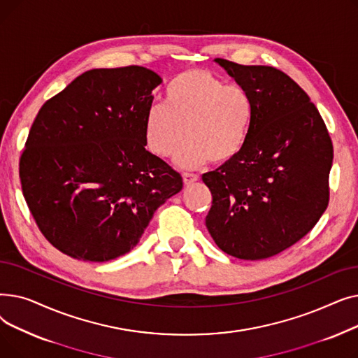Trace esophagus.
<instances>
[{
    "label": "esophagus",
    "instance_id": "esophagus-1",
    "mask_svg": "<svg viewBox=\"0 0 358 358\" xmlns=\"http://www.w3.org/2000/svg\"><path fill=\"white\" fill-rule=\"evenodd\" d=\"M197 180H199V176H196V174H190V173H184L182 174V181H184L185 185H190V184L196 182Z\"/></svg>",
    "mask_w": 358,
    "mask_h": 358
}]
</instances>
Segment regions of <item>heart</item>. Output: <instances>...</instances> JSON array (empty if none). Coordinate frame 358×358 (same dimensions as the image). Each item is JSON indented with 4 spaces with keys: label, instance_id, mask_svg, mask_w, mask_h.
Masks as SVG:
<instances>
[{
    "label": "heart",
    "instance_id": "1",
    "mask_svg": "<svg viewBox=\"0 0 358 358\" xmlns=\"http://www.w3.org/2000/svg\"><path fill=\"white\" fill-rule=\"evenodd\" d=\"M165 104H152L145 115L143 135L150 152L166 158L182 139L176 161L199 166L212 161L227 164L245 148L254 122L250 94L209 71H184L168 83Z\"/></svg>",
    "mask_w": 358,
    "mask_h": 358
}]
</instances>
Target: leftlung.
<instances>
[{"label":"left lung","mask_w":358,"mask_h":358,"mask_svg":"<svg viewBox=\"0 0 358 358\" xmlns=\"http://www.w3.org/2000/svg\"><path fill=\"white\" fill-rule=\"evenodd\" d=\"M254 103L242 152L203 174L213 201L206 228L235 258L264 259L302 239L325 212L334 149L308 94L264 65L215 59Z\"/></svg>","instance_id":"8db88e82"}]
</instances>
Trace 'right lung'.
Masks as SVG:
<instances>
[{"instance_id": "right-lung-1", "label": "right lung", "mask_w": 358, "mask_h": 358, "mask_svg": "<svg viewBox=\"0 0 358 358\" xmlns=\"http://www.w3.org/2000/svg\"><path fill=\"white\" fill-rule=\"evenodd\" d=\"M161 83L143 66L91 69L37 113L20 181L56 250L92 262L122 257L181 192V176L145 148V115Z\"/></svg>"}]
</instances>
